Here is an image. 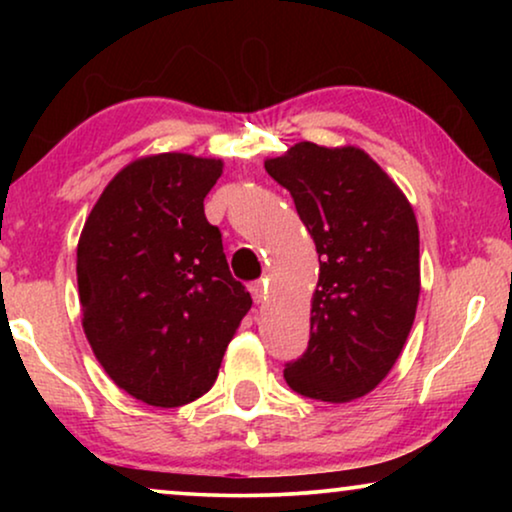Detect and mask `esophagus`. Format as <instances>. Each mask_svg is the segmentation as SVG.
Listing matches in <instances>:
<instances>
[{
    "instance_id": "34e87169",
    "label": "esophagus",
    "mask_w": 512,
    "mask_h": 512,
    "mask_svg": "<svg viewBox=\"0 0 512 512\" xmlns=\"http://www.w3.org/2000/svg\"><path fill=\"white\" fill-rule=\"evenodd\" d=\"M251 296H254L256 305H263L268 300V282H254L251 284Z\"/></svg>"
}]
</instances>
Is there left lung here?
<instances>
[{
    "label": "left lung",
    "mask_w": 512,
    "mask_h": 512,
    "mask_svg": "<svg viewBox=\"0 0 512 512\" xmlns=\"http://www.w3.org/2000/svg\"><path fill=\"white\" fill-rule=\"evenodd\" d=\"M265 170L291 193L319 254L310 345L284 380L317 401H356L389 375L415 321V209L359 146L298 142Z\"/></svg>",
    "instance_id": "left-lung-1"
}]
</instances>
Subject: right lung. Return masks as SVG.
Returning a JSON list of instances; mask_svg holds the SVG:
<instances>
[{
	"mask_svg": "<svg viewBox=\"0 0 512 512\" xmlns=\"http://www.w3.org/2000/svg\"><path fill=\"white\" fill-rule=\"evenodd\" d=\"M223 160L153 153L125 165L76 247L83 333L118 389L156 408L207 394L251 307L205 198Z\"/></svg>",
	"mask_w": 512,
	"mask_h": 512,
	"instance_id": "1",
	"label": "right lung"
}]
</instances>
